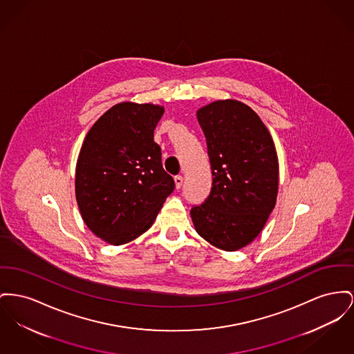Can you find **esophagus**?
<instances>
[{"label": "esophagus", "mask_w": 354, "mask_h": 354, "mask_svg": "<svg viewBox=\"0 0 354 354\" xmlns=\"http://www.w3.org/2000/svg\"><path fill=\"white\" fill-rule=\"evenodd\" d=\"M174 182H175V187H182V185H183V176H180V175L175 176V178H174Z\"/></svg>", "instance_id": "1"}]
</instances>
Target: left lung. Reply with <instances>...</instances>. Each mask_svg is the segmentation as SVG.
<instances>
[{
	"label": "left lung",
	"mask_w": 354,
	"mask_h": 354,
	"mask_svg": "<svg viewBox=\"0 0 354 354\" xmlns=\"http://www.w3.org/2000/svg\"><path fill=\"white\" fill-rule=\"evenodd\" d=\"M196 118L207 142L212 187L203 205L191 208L192 223L212 246L236 251L259 235L275 207V145L261 118L242 102H212Z\"/></svg>",
	"instance_id": "1"
}]
</instances>
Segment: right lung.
Listing matches in <instances>:
<instances>
[{
  "mask_svg": "<svg viewBox=\"0 0 354 354\" xmlns=\"http://www.w3.org/2000/svg\"><path fill=\"white\" fill-rule=\"evenodd\" d=\"M163 113V105L122 102L102 115L84 139L76 201L86 227L109 245H125L145 234L175 187L153 142Z\"/></svg>",
  "mask_w": 354,
  "mask_h": 354,
  "instance_id": "obj_1",
  "label": "right lung"
}]
</instances>
